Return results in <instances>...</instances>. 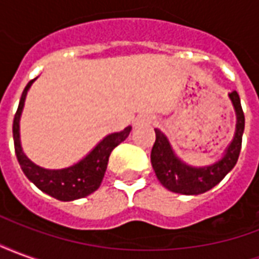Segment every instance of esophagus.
I'll return each instance as SVG.
<instances>
[{"mask_svg": "<svg viewBox=\"0 0 259 259\" xmlns=\"http://www.w3.org/2000/svg\"><path fill=\"white\" fill-rule=\"evenodd\" d=\"M152 122H154V118H152V116H150V115H143V116H139V118H137V120H136V126L152 123Z\"/></svg>", "mask_w": 259, "mask_h": 259, "instance_id": "esophagus-1", "label": "esophagus"}]
</instances>
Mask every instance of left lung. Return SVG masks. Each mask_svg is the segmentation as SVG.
Returning a JSON list of instances; mask_svg holds the SVG:
<instances>
[{
    "label": "left lung",
    "instance_id": "8db88e82",
    "mask_svg": "<svg viewBox=\"0 0 259 259\" xmlns=\"http://www.w3.org/2000/svg\"><path fill=\"white\" fill-rule=\"evenodd\" d=\"M229 97L233 102L234 109L237 113L236 135L225 157L211 166L191 168L185 165L175 157L174 151L162 132L155 129L157 137L151 150V163L158 180L162 183L163 187L179 194H202L205 191L211 190L212 187H215L234 168V165L239 159L240 150H241L245 119L237 91H232Z\"/></svg>",
    "mask_w": 259,
    "mask_h": 259
}]
</instances>
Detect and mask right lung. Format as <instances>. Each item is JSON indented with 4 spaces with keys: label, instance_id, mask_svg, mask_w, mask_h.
Listing matches in <instances>:
<instances>
[{
    "label": "right lung",
    "instance_id": "right-lung-1",
    "mask_svg": "<svg viewBox=\"0 0 259 259\" xmlns=\"http://www.w3.org/2000/svg\"><path fill=\"white\" fill-rule=\"evenodd\" d=\"M36 79L30 80L20 97L19 107L15 113L14 126H12V133H14V144L15 154L18 158L20 168L26 175V178L30 180L31 183L40 189L48 195L61 201H72L77 198H83L85 195L91 194L100 187L102 178L107 170L108 159L111 152L116 146H119L126 137L129 136L132 127H126L119 133H112L107 136L93 151L81 159L79 163L66 169H59V170H50V169H42L27 159L22 151L19 140V119L23 104H25L26 94L31 85V83Z\"/></svg>",
    "mask_w": 259,
    "mask_h": 259
}]
</instances>
